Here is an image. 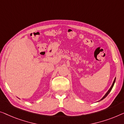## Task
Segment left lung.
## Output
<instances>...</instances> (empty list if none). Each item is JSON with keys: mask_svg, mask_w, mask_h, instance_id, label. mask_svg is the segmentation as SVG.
Returning <instances> with one entry per match:
<instances>
[{"mask_svg": "<svg viewBox=\"0 0 124 124\" xmlns=\"http://www.w3.org/2000/svg\"><path fill=\"white\" fill-rule=\"evenodd\" d=\"M115 81H116V78H115V79H114V82H113V83H112V85H111V88L109 89V90H108L107 91V93H106V94H105V95H104L103 97L102 98H101L100 100H99V101H102V100H103V99H104L108 95V94L109 93V92H110L111 91V90H112V88H113V86H114V84H115Z\"/></svg>", "mask_w": 124, "mask_h": 124, "instance_id": "1", "label": "left lung"}]
</instances>
